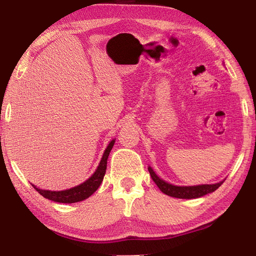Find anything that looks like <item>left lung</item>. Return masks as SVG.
Listing matches in <instances>:
<instances>
[{"mask_svg":"<svg viewBox=\"0 0 256 256\" xmlns=\"http://www.w3.org/2000/svg\"><path fill=\"white\" fill-rule=\"evenodd\" d=\"M148 172L150 174L152 179H153L154 182L157 184V187L160 189V192L174 198L192 199V198L202 197V196L206 194L214 192V190L218 189L221 184H224V182H220L218 184H199V186L179 187V186H174V184H170L162 180V179H160L156 175L150 167H148Z\"/></svg>","mask_w":256,"mask_h":256,"instance_id":"1","label":"left lung"}]
</instances>
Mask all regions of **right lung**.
Masks as SVG:
<instances>
[{"label":"right lung","mask_w":256,"mask_h":256,"mask_svg":"<svg viewBox=\"0 0 256 256\" xmlns=\"http://www.w3.org/2000/svg\"><path fill=\"white\" fill-rule=\"evenodd\" d=\"M114 142H116V140H111L110 144L108 145L104 154H103V156H102L100 164H99V166H98L96 170L94 172V175H92L88 179V180H86L84 184H79V186L74 187L72 189L62 190V192H50V190L38 189L34 186V184H32V186L34 187L37 192L42 196V197L55 201V202L74 204V202H79V201H82L86 198H89L90 196L100 187V184L103 180V177H104V175H106L108 157L113 148Z\"/></svg>","instance_id":"1"}]
</instances>
